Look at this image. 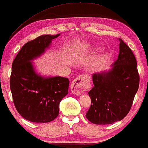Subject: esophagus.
Instances as JSON below:
<instances>
[{
    "mask_svg": "<svg viewBox=\"0 0 148 148\" xmlns=\"http://www.w3.org/2000/svg\"><path fill=\"white\" fill-rule=\"evenodd\" d=\"M90 81L86 75H81L71 84V90L74 95L79 96L85 91L88 90L90 87Z\"/></svg>",
    "mask_w": 148,
    "mask_h": 148,
    "instance_id": "34e87169",
    "label": "esophagus"
}]
</instances>
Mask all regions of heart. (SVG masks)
Instances as JSON below:
<instances>
[{"instance_id": "obj_1", "label": "heart", "mask_w": 148, "mask_h": 148, "mask_svg": "<svg viewBox=\"0 0 148 148\" xmlns=\"http://www.w3.org/2000/svg\"><path fill=\"white\" fill-rule=\"evenodd\" d=\"M93 47V44H87L86 45L83 46L82 49H81V50H89L90 48H92Z\"/></svg>"}]
</instances>
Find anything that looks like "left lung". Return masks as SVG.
I'll return each mask as SVG.
<instances>
[{
	"label": "left lung",
	"instance_id": "1",
	"mask_svg": "<svg viewBox=\"0 0 148 148\" xmlns=\"http://www.w3.org/2000/svg\"><path fill=\"white\" fill-rule=\"evenodd\" d=\"M119 54L111 69L94 73L92 101L86 116L96 125L112 124L128 114L139 88L137 60L131 48L119 38Z\"/></svg>",
	"mask_w": 148,
	"mask_h": 148
}]
</instances>
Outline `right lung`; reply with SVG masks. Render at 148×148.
I'll list each match as a JSON object with an SVG mask.
<instances>
[{
    "label": "right lung",
    "mask_w": 148,
    "mask_h": 148,
    "mask_svg": "<svg viewBox=\"0 0 148 148\" xmlns=\"http://www.w3.org/2000/svg\"><path fill=\"white\" fill-rule=\"evenodd\" d=\"M60 34L42 35L27 42L12 64L10 88L14 104L19 114L31 122L44 123L55 119L60 101L68 94V78L42 76L32 62L44 54Z\"/></svg>",
    "instance_id": "obj_1"
}]
</instances>
